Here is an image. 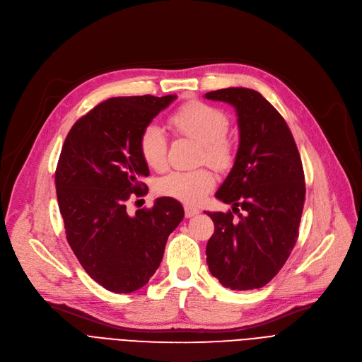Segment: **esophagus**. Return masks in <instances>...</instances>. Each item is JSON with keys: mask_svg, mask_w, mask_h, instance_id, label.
I'll return each mask as SVG.
<instances>
[{"mask_svg": "<svg viewBox=\"0 0 362 362\" xmlns=\"http://www.w3.org/2000/svg\"><path fill=\"white\" fill-rule=\"evenodd\" d=\"M198 214H199V211L196 209V208H192V206H185V216H186V218H192V216L198 215Z\"/></svg>", "mask_w": 362, "mask_h": 362, "instance_id": "1", "label": "esophagus"}]
</instances>
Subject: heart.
<instances>
[{
  "label": "heart",
  "mask_w": 362,
  "mask_h": 362,
  "mask_svg": "<svg viewBox=\"0 0 362 362\" xmlns=\"http://www.w3.org/2000/svg\"><path fill=\"white\" fill-rule=\"evenodd\" d=\"M169 124L175 134L199 143L201 161H206L216 170H228L235 161V144L228 136L229 118L215 105L192 100L179 107ZM139 148L143 160L153 170H163L168 164V140L163 131L150 124L139 137ZM215 185L214 175L202 168L196 170H176L157 182L158 193L175 198L187 205L201 204Z\"/></svg>",
  "instance_id": "heart-1"
}]
</instances>
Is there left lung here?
<instances>
[{"instance_id":"8db88e82","label":"left lung","mask_w":362,"mask_h":362,"mask_svg":"<svg viewBox=\"0 0 362 362\" xmlns=\"http://www.w3.org/2000/svg\"><path fill=\"white\" fill-rule=\"evenodd\" d=\"M205 96L234 105L240 127L234 168L215 194L233 211L205 212L215 225L209 272L228 288H259L281 270L299 237L302 158L287 122L259 92L226 88Z\"/></svg>"}]
</instances>
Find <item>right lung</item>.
<instances>
[{
	"label": "right lung",
	"mask_w": 362,
	"mask_h": 362,
	"mask_svg": "<svg viewBox=\"0 0 362 362\" xmlns=\"http://www.w3.org/2000/svg\"><path fill=\"white\" fill-rule=\"evenodd\" d=\"M175 98H110L74 124L60 151L54 183L66 240L83 270L114 293L148 283L185 216L172 198L134 215L127 209L148 190L140 180L150 173L139 148L141 129Z\"/></svg>",
	"instance_id": "add662e5"
}]
</instances>
